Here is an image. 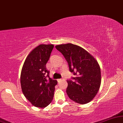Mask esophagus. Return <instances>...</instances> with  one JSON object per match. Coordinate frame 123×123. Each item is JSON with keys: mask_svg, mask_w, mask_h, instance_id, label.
<instances>
[{"mask_svg": "<svg viewBox=\"0 0 123 123\" xmlns=\"http://www.w3.org/2000/svg\"><path fill=\"white\" fill-rule=\"evenodd\" d=\"M62 80L61 79H57V81H58V82H60V81H61Z\"/></svg>", "mask_w": 123, "mask_h": 123, "instance_id": "1", "label": "esophagus"}]
</instances>
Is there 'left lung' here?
Wrapping results in <instances>:
<instances>
[{
	"instance_id": "1",
	"label": "left lung",
	"mask_w": 123,
	"mask_h": 123,
	"mask_svg": "<svg viewBox=\"0 0 123 123\" xmlns=\"http://www.w3.org/2000/svg\"><path fill=\"white\" fill-rule=\"evenodd\" d=\"M55 48L68 62L69 70L75 75L74 81L68 80V97L79 104L94 98L100 88L101 75L97 61L84 48L71 43L57 45Z\"/></svg>"
}]
</instances>
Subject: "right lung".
Instances as JSON below:
<instances>
[{"mask_svg": "<svg viewBox=\"0 0 123 123\" xmlns=\"http://www.w3.org/2000/svg\"><path fill=\"white\" fill-rule=\"evenodd\" d=\"M53 47V44H40L35 47L26 57L21 70L22 91L35 107H47L53 100L57 81L49 78L45 65Z\"/></svg>", "mask_w": 123, "mask_h": 123, "instance_id": "add662e5", "label": "right lung"}]
</instances>
